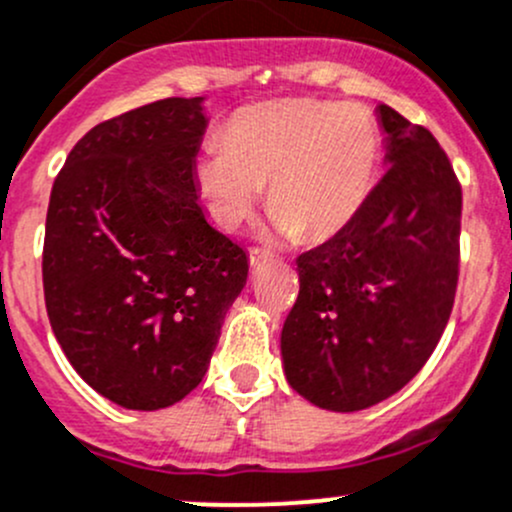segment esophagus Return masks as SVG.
Masks as SVG:
<instances>
[{
  "mask_svg": "<svg viewBox=\"0 0 512 512\" xmlns=\"http://www.w3.org/2000/svg\"><path fill=\"white\" fill-rule=\"evenodd\" d=\"M267 262H272V252L260 250V247H250V267L252 270H260Z\"/></svg>",
  "mask_w": 512,
  "mask_h": 512,
  "instance_id": "esophagus-1",
  "label": "esophagus"
}]
</instances>
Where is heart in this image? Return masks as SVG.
<instances>
[{
    "label": "heart",
    "instance_id": "heart-1",
    "mask_svg": "<svg viewBox=\"0 0 512 512\" xmlns=\"http://www.w3.org/2000/svg\"><path fill=\"white\" fill-rule=\"evenodd\" d=\"M220 147L196 161L198 188L220 228L235 230L250 218L267 186L279 233L324 240L368 201L383 134L368 107L294 98L240 110Z\"/></svg>",
    "mask_w": 512,
    "mask_h": 512
}]
</instances>
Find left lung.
<instances>
[{
	"label": "left lung",
	"mask_w": 512,
	"mask_h": 512,
	"mask_svg": "<svg viewBox=\"0 0 512 512\" xmlns=\"http://www.w3.org/2000/svg\"><path fill=\"white\" fill-rule=\"evenodd\" d=\"M390 169L351 223L297 257L287 383L331 412L402 390L437 348L459 282L461 184L429 129L378 105Z\"/></svg>",
	"instance_id": "1"
}]
</instances>
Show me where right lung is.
Instances as JSON below:
<instances>
[{"label": "right lung", "instance_id": "1", "mask_svg": "<svg viewBox=\"0 0 512 512\" xmlns=\"http://www.w3.org/2000/svg\"><path fill=\"white\" fill-rule=\"evenodd\" d=\"M206 125L203 98L129 110L90 129L51 188L48 321L75 373L127 410H161L201 383L247 282L245 250L198 203Z\"/></svg>", "mask_w": 512, "mask_h": 512}]
</instances>
